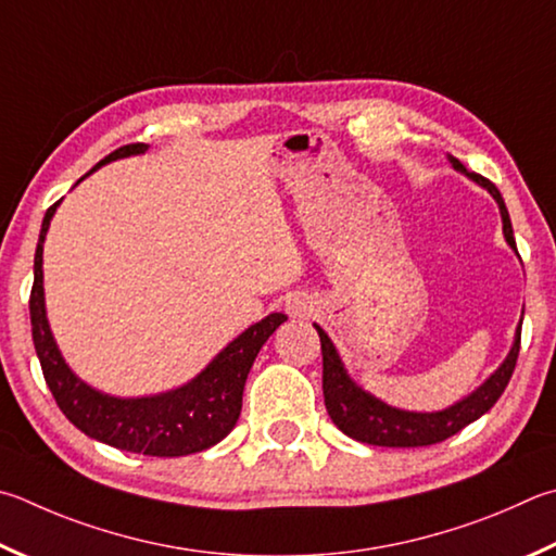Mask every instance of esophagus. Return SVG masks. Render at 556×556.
<instances>
[{
	"mask_svg": "<svg viewBox=\"0 0 556 556\" xmlns=\"http://www.w3.org/2000/svg\"><path fill=\"white\" fill-rule=\"evenodd\" d=\"M287 311H289V316H294V318H306V316H311L313 304L306 296H294L287 301Z\"/></svg>",
	"mask_w": 556,
	"mask_h": 556,
	"instance_id": "1",
	"label": "esophagus"
}]
</instances>
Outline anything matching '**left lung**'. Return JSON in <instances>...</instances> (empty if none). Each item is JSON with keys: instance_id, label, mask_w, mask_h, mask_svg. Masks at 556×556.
I'll list each match as a JSON object with an SVG mask.
<instances>
[{"instance_id": "obj_1", "label": "left lung", "mask_w": 556, "mask_h": 556, "mask_svg": "<svg viewBox=\"0 0 556 556\" xmlns=\"http://www.w3.org/2000/svg\"><path fill=\"white\" fill-rule=\"evenodd\" d=\"M450 163L454 169H459V173L471 177L477 185L489 189V194L496 199V204L501 208V218H503V236H506L508 245L516 250V236H513L506 201H503L496 185L477 173H467V167H464L457 157L450 155ZM520 328H522V320L518 323L516 342H513L508 357L503 359V365L493 371V375L483 381L477 391L469 393L467 399L457 401L454 406L445 410L413 413V410L391 408L362 387H357V383L348 377L345 367H342V359L338 355L336 345H332L330 338L323 332V328L316 326L318 338H320V352H323V396H326L328 416L348 438L357 442H367V445L426 447V445H435V442L447 440L454 435V432L467 428L469 422H473L477 418H481L483 413L491 410L493 403H496L501 399V393L506 391L508 381L513 377V369H516V362H518Z\"/></svg>"}]
</instances>
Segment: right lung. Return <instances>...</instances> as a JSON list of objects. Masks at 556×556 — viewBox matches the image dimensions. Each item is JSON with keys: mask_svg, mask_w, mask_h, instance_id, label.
I'll return each instance as SVG.
<instances>
[{"mask_svg": "<svg viewBox=\"0 0 556 556\" xmlns=\"http://www.w3.org/2000/svg\"><path fill=\"white\" fill-rule=\"evenodd\" d=\"M146 150V143L124 146L97 163V167L118 157L140 155ZM58 204L46 211L43 226H40L34 257V287L28 299L36 355L58 408L85 435L124 452H143L150 457H185V454L214 447L236 428L252 362L287 316L269 313L267 318L240 332L233 342H228V348L208 362L199 377L175 391L143 399H116L97 391L77 379L73 369L65 365L46 318L43 240Z\"/></svg>", "mask_w": 556, "mask_h": 556, "instance_id": "1", "label": "right lung"}]
</instances>
